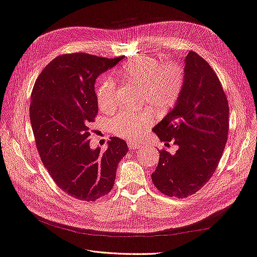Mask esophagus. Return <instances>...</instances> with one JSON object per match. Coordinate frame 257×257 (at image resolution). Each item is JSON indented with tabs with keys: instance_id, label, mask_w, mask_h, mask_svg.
I'll return each mask as SVG.
<instances>
[{
	"instance_id": "obj_1",
	"label": "esophagus",
	"mask_w": 257,
	"mask_h": 257,
	"mask_svg": "<svg viewBox=\"0 0 257 257\" xmlns=\"http://www.w3.org/2000/svg\"><path fill=\"white\" fill-rule=\"evenodd\" d=\"M128 147H130V149L131 150H136V149H142L144 146L142 145V144H140V143H137V142H130L128 144Z\"/></svg>"
}]
</instances>
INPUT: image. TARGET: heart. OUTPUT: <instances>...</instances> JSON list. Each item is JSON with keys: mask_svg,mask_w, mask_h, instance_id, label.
<instances>
[{"mask_svg": "<svg viewBox=\"0 0 257 257\" xmlns=\"http://www.w3.org/2000/svg\"><path fill=\"white\" fill-rule=\"evenodd\" d=\"M131 85L142 88L148 103L156 111H164L174 105L182 93L185 72L178 62L160 64L157 58L141 55L126 62L119 71ZM96 98L103 111H109L116 103V84L111 77H105L96 88ZM152 121L149 112L131 113L121 111L109 121L112 133L125 140H133Z\"/></svg>", "mask_w": 257, "mask_h": 257, "instance_id": "b5f03b06", "label": "heart"}]
</instances>
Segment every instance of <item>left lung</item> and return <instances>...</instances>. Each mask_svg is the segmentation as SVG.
Returning <instances> with one entry per match:
<instances>
[{
  "instance_id": "left-lung-1",
  "label": "left lung",
  "mask_w": 257,
  "mask_h": 257,
  "mask_svg": "<svg viewBox=\"0 0 257 257\" xmlns=\"http://www.w3.org/2000/svg\"><path fill=\"white\" fill-rule=\"evenodd\" d=\"M185 81L174 108L152 128L161 142L178 146L160 151L155 186L169 197L186 198L209 182L229 131V105L216 73L195 52L185 58Z\"/></svg>"
}]
</instances>
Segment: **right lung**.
Masks as SVG:
<instances>
[{
  "label": "right lung",
  "mask_w": 257,
  "mask_h": 257,
  "mask_svg": "<svg viewBox=\"0 0 257 257\" xmlns=\"http://www.w3.org/2000/svg\"><path fill=\"white\" fill-rule=\"evenodd\" d=\"M123 59L84 53L60 55L40 73L31 94L30 122L37 148L54 182L69 196L95 201L111 191L126 143L111 137L106 151L91 148L98 112L95 81Z\"/></svg>",
  "instance_id": "1"
}]
</instances>
